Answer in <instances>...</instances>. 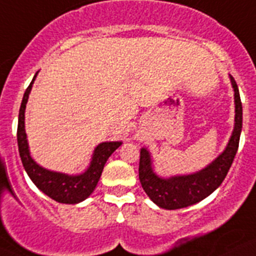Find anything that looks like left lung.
I'll use <instances>...</instances> for the list:
<instances>
[{"label":"left lung","instance_id":"left-lung-1","mask_svg":"<svg viewBox=\"0 0 256 256\" xmlns=\"http://www.w3.org/2000/svg\"><path fill=\"white\" fill-rule=\"evenodd\" d=\"M235 99V126L225 150L201 171L184 176L162 178L153 172L150 154L146 148L140 150V181L143 190L157 206L166 210H177L191 206L212 194L225 180L239 148L242 128V106L239 88L230 76Z\"/></svg>","mask_w":256,"mask_h":256}]
</instances>
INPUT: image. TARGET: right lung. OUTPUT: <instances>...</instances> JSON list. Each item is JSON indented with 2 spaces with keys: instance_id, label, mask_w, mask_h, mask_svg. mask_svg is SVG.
<instances>
[{
  "instance_id": "obj_1",
  "label": "right lung",
  "mask_w": 256,
  "mask_h": 256,
  "mask_svg": "<svg viewBox=\"0 0 256 256\" xmlns=\"http://www.w3.org/2000/svg\"><path fill=\"white\" fill-rule=\"evenodd\" d=\"M26 89L21 102L20 113H18V126H17V143H18V152H20L21 160H22L24 168L28 172L31 181L35 184L40 191L48 194L50 198L55 200L60 204H79L92 194L98 184L99 178L103 172L104 164L106 163L112 153L122 146V142H103L98 144L94 150L93 157L90 166L88 167L84 174H65L60 172L48 171L38 166L32 160L28 150V136L25 132V109L28 103V94L32 88L34 80Z\"/></svg>"
}]
</instances>
